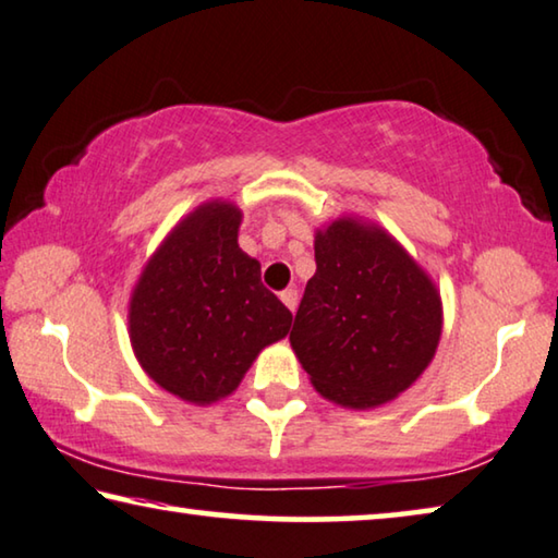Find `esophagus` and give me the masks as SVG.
<instances>
[{"instance_id":"esophagus-1","label":"esophagus","mask_w":558,"mask_h":558,"mask_svg":"<svg viewBox=\"0 0 558 558\" xmlns=\"http://www.w3.org/2000/svg\"><path fill=\"white\" fill-rule=\"evenodd\" d=\"M280 300L286 303V307L290 313H295L298 307V290H286V293H280Z\"/></svg>"}]
</instances>
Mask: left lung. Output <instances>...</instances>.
<instances>
[{
  "label": "left lung",
  "mask_w": 558,
  "mask_h": 558,
  "mask_svg": "<svg viewBox=\"0 0 558 558\" xmlns=\"http://www.w3.org/2000/svg\"><path fill=\"white\" fill-rule=\"evenodd\" d=\"M315 276L290 344L325 400L375 410L417 383L441 338L429 272L375 220L340 216L315 231Z\"/></svg>",
  "instance_id": "8db88e82"
}]
</instances>
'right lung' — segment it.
Instances as JSON below:
<instances>
[{
	"instance_id": "add662e5",
	"label": "right lung",
	"mask_w": 558,
	"mask_h": 558,
	"mask_svg": "<svg viewBox=\"0 0 558 558\" xmlns=\"http://www.w3.org/2000/svg\"><path fill=\"white\" fill-rule=\"evenodd\" d=\"M243 210L201 203L171 228L129 298V340L144 373L179 400L214 404L233 395L293 313L260 282L241 251Z\"/></svg>"
}]
</instances>
